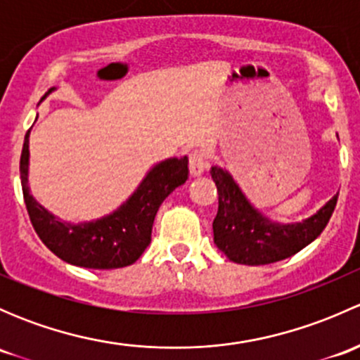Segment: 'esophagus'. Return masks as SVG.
I'll return each instance as SVG.
<instances>
[{
    "instance_id": "34e87169",
    "label": "esophagus",
    "mask_w": 360,
    "mask_h": 360,
    "mask_svg": "<svg viewBox=\"0 0 360 360\" xmlns=\"http://www.w3.org/2000/svg\"><path fill=\"white\" fill-rule=\"evenodd\" d=\"M207 169V158L202 151H193L190 155V176L198 177L202 176L203 170Z\"/></svg>"
}]
</instances>
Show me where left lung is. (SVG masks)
<instances>
[{"label":"left lung","instance_id":"1","mask_svg":"<svg viewBox=\"0 0 360 360\" xmlns=\"http://www.w3.org/2000/svg\"><path fill=\"white\" fill-rule=\"evenodd\" d=\"M210 174L219 193V209L212 223L214 244L238 264L259 266L300 252L324 231L338 202L336 193L307 219L278 223L250 203L226 169L212 167Z\"/></svg>","mask_w":360,"mask_h":360}]
</instances>
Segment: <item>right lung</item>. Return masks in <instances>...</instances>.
I'll return each mask as SVG.
<instances>
[{"mask_svg":"<svg viewBox=\"0 0 360 360\" xmlns=\"http://www.w3.org/2000/svg\"><path fill=\"white\" fill-rule=\"evenodd\" d=\"M56 90L50 89L39 103ZM38 118V116H36ZM29 134L20 155V183L24 202L36 233L56 256L69 264L94 270H111L136 263L151 242V228L162 202L186 183L188 157L155 163L134 193L115 210L92 221H63L38 203L29 188Z\"/></svg>","mask_w":360,"mask_h":360,"instance_id":"1","label":"right lung"}]
</instances>
